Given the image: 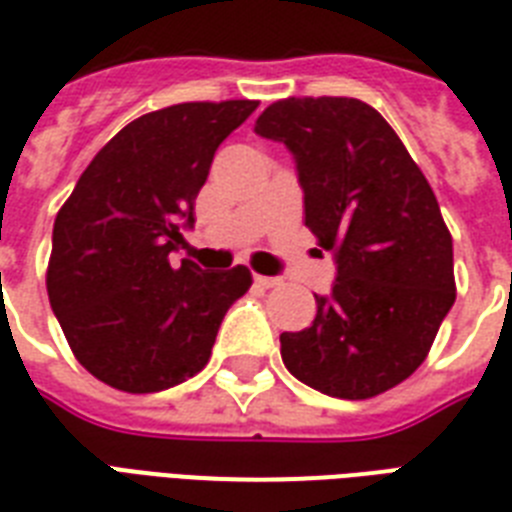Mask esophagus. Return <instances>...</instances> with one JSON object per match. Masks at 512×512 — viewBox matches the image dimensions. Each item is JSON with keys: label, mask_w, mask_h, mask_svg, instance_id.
Wrapping results in <instances>:
<instances>
[{"label": "esophagus", "mask_w": 512, "mask_h": 512, "mask_svg": "<svg viewBox=\"0 0 512 512\" xmlns=\"http://www.w3.org/2000/svg\"><path fill=\"white\" fill-rule=\"evenodd\" d=\"M281 279H276V276H260V273H255V287L260 289H271V287H279Z\"/></svg>", "instance_id": "1"}]
</instances>
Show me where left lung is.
I'll list each match as a JSON object with an SVG mask.
<instances>
[{"instance_id":"8db88e82","label":"left lung","mask_w":512,"mask_h":512,"mask_svg":"<svg viewBox=\"0 0 512 512\" xmlns=\"http://www.w3.org/2000/svg\"><path fill=\"white\" fill-rule=\"evenodd\" d=\"M255 132L295 156L305 225L337 263L311 327L281 335L284 366L350 401L396 388L425 361L457 292L436 193L364 100H276Z\"/></svg>"}]
</instances>
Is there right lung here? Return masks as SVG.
Instances as JSON below:
<instances>
[{"mask_svg": "<svg viewBox=\"0 0 512 512\" xmlns=\"http://www.w3.org/2000/svg\"><path fill=\"white\" fill-rule=\"evenodd\" d=\"M257 100L177 103L119 130L82 172L52 228L47 295L76 361L124 393H159L204 369L244 265L207 273L170 252L217 146Z\"/></svg>", "mask_w": 512, "mask_h": 512, "instance_id": "right-lung-1", "label": "right lung"}]
</instances>
